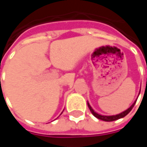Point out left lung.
Here are the masks:
<instances>
[{
    "label": "left lung",
    "instance_id": "8db88e82",
    "mask_svg": "<svg viewBox=\"0 0 147 147\" xmlns=\"http://www.w3.org/2000/svg\"><path fill=\"white\" fill-rule=\"evenodd\" d=\"M136 101H137V100H135V101H134V103H133V104L128 109H127L126 110H124L123 112H122V113H120V114H119V115H109V116L99 115V114H97L96 112H95V111H94V110L92 108V106L89 105L88 102V108L90 109L91 112H92V114L96 118H97V119H100V120H103V121L111 122V121H115V120H117V119H121V118L125 117V116L127 115V114L132 110V109L133 108V106H134V105H135V103H136Z\"/></svg>",
    "mask_w": 147,
    "mask_h": 147
}]
</instances>
